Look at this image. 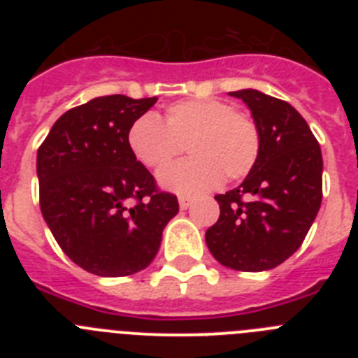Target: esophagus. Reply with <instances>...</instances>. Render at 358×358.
I'll use <instances>...</instances> for the list:
<instances>
[{"instance_id": "1", "label": "esophagus", "mask_w": 358, "mask_h": 358, "mask_svg": "<svg viewBox=\"0 0 358 358\" xmlns=\"http://www.w3.org/2000/svg\"><path fill=\"white\" fill-rule=\"evenodd\" d=\"M192 197H185V195H181L179 197V206H181V210H188L189 206H192Z\"/></svg>"}]
</instances>
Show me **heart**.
<instances>
[{
	"label": "heart",
	"mask_w": 358,
	"mask_h": 358,
	"mask_svg": "<svg viewBox=\"0 0 358 358\" xmlns=\"http://www.w3.org/2000/svg\"><path fill=\"white\" fill-rule=\"evenodd\" d=\"M127 143L147 169H163L182 152L189 159L159 173L164 188L179 194H201L226 181L251 173L262 150L258 123L235 106L215 98H189L170 103L163 122L143 115L132 122Z\"/></svg>",
	"instance_id": "1"
}]
</instances>
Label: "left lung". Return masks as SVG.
Wrapping results in <instances>:
<instances>
[{
	"label": "left lung",
	"mask_w": 358,
	"mask_h": 358,
	"mask_svg": "<svg viewBox=\"0 0 358 358\" xmlns=\"http://www.w3.org/2000/svg\"><path fill=\"white\" fill-rule=\"evenodd\" d=\"M251 109L262 134L258 163L242 185L215 195L220 217L206 243L224 267L262 273L301 248L322 201V156L308 123L285 100L231 91Z\"/></svg>",
	"instance_id": "8db88e82"
}]
</instances>
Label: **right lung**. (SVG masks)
<instances>
[{"instance_id":"1","label":"right lung","mask_w":358,"mask_h":358,"mask_svg":"<svg viewBox=\"0 0 358 358\" xmlns=\"http://www.w3.org/2000/svg\"><path fill=\"white\" fill-rule=\"evenodd\" d=\"M157 98H93L53 123L37 150L39 204L53 238L78 267L118 278L150 265L179 211L127 143Z\"/></svg>"}]
</instances>
